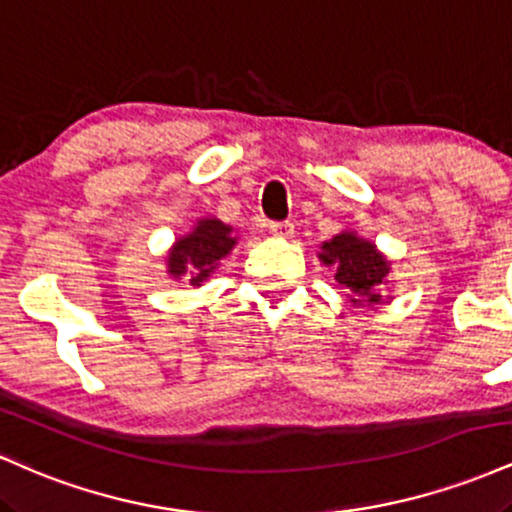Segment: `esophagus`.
<instances>
[{
    "label": "esophagus",
    "mask_w": 512,
    "mask_h": 512,
    "mask_svg": "<svg viewBox=\"0 0 512 512\" xmlns=\"http://www.w3.org/2000/svg\"><path fill=\"white\" fill-rule=\"evenodd\" d=\"M269 231L279 238H289L293 233V223L291 221H272L269 223Z\"/></svg>",
    "instance_id": "obj_1"
}]
</instances>
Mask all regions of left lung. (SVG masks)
Here are the masks:
<instances>
[{
    "mask_svg": "<svg viewBox=\"0 0 512 512\" xmlns=\"http://www.w3.org/2000/svg\"><path fill=\"white\" fill-rule=\"evenodd\" d=\"M320 260L337 269L334 279L349 289L354 303H378L390 264L373 243L356 238L354 233H339L330 243L322 245Z\"/></svg>",
    "mask_w": 512,
    "mask_h": 512,
    "instance_id": "8db88e82",
    "label": "left lung"
}]
</instances>
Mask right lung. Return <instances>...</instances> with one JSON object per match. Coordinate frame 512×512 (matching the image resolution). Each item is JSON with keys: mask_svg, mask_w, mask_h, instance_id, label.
Listing matches in <instances>:
<instances>
[{"mask_svg": "<svg viewBox=\"0 0 512 512\" xmlns=\"http://www.w3.org/2000/svg\"><path fill=\"white\" fill-rule=\"evenodd\" d=\"M236 245V238L231 236V228L216 219H204L197 223L195 231L187 238L175 243L173 252L168 255V267L173 276H192L190 284L199 286L214 272L221 257L228 255V250Z\"/></svg>", "mask_w": 512, "mask_h": 512, "instance_id": "1", "label": "right lung"}]
</instances>
